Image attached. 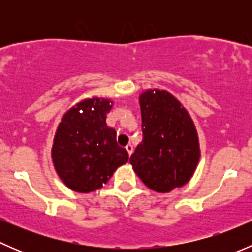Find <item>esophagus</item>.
Wrapping results in <instances>:
<instances>
[{
    "mask_svg": "<svg viewBox=\"0 0 252 252\" xmlns=\"http://www.w3.org/2000/svg\"><path fill=\"white\" fill-rule=\"evenodd\" d=\"M126 152H128L129 156H131V154H133V146H131L130 144L126 145Z\"/></svg>",
    "mask_w": 252,
    "mask_h": 252,
    "instance_id": "esophagus-1",
    "label": "esophagus"
}]
</instances>
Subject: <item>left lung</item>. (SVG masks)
Listing matches in <instances>:
<instances>
[{
  "instance_id": "obj_1",
  "label": "left lung",
  "mask_w": 252,
  "mask_h": 252,
  "mask_svg": "<svg viewBox=\"0 0 252 252\" xmlns=\"http://www.w3.org/2000/svg\"><path fill=\"white\" fill-rule=\"evenodd\" d=\"M142 141L130 163L145 185L169 192L189 182L200 158L196 129L187 110L166 90L140 96Z\"/></svg>"
}]
</instances>
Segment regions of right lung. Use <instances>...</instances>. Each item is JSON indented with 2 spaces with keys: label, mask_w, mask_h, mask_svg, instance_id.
Segmentation results:
<instances>
[{
  "label": "right lung",
  "mask_w": 252,
  "mask_h": 252,
  "mask_svg": "<svg viewBox=\"0 0 252 252\" xmlns=\"http://www.w3.org/2000/svg\"><path fill=\"white\" fill-rule=\"evenodd\" d=\"M112 102L105 98L81 101L63 116L52 147L56 172L78 192L100 189L113 172L128 162V152L118 146L116 130L106 117Z\"/></svg>",
  "instance_id": "add662e5"
}]
</instances>
